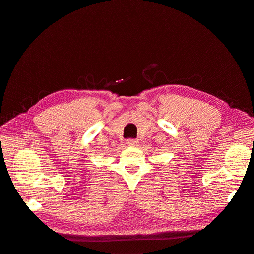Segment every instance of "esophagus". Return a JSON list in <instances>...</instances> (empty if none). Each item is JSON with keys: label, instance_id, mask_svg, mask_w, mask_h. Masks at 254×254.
Masks as SVG:
<instances>
[{"label": "esophagus", "instance_id": "34e87169", "mask_svg": "<svg viewBox=\"0 0 254 254\" xmlns=\"http://www.w3.org/2000/svg\"><path fill=\"white\" fill-rule=\"evenodd\" d=\"M137 142L136 140H134V139H129V140H127V144L129 145V146H136L137 145Z\"/></svg>", "mask_w": 254, "mask_h": 254}]
</instances>
